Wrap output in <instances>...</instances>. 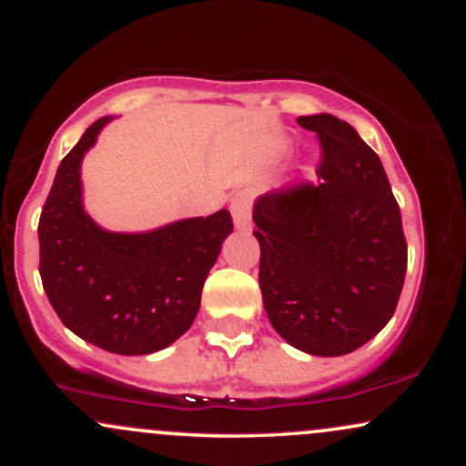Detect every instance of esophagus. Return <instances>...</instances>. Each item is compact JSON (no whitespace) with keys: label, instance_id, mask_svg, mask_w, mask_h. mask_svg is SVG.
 <instances>
[{"label":"esophagus","instance_id":"34e87169","mask_svg":"<svg viewBox=\"0 0 466 466\" xmlns=\"http://www.w3.org/2000/svg\"><path fill=\"white\" fill-rule=\"evenodd\" d=\"M251 201H254V195H251L249 190H238L237 195L232 197V203H229V210H232L234 223H237L238 229H248L249 228Z\"/></svg>","mask_w":466,"mask_h":466}]
</instances>
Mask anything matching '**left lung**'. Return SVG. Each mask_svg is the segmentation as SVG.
<instances>
[{
    "mask_svg": "<svg viewBox=\"0 0 466 466\" xmlns=\"http://www.w3.org/2000/svg\"><path fill=\"white\" fill-rule=\"evenodd\" d=\"M318 136L319 184L258 197V282L276 333L309 355L357 350L390 322L408 269V240L379 155L349 122L300 116Z\"/></svg>",
    "mask_w": 466,
    "mask_h": 466,
    "instance_id": "left-lung-1",
    "label": "left lung"
}]
</instances>
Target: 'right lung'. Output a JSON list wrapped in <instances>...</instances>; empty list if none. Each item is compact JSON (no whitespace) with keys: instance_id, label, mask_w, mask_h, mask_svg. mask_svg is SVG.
Instances as JSON below:
<instances>
[{"instance_id":"right-lung-1","label":"right lung","mask_w":466,"mask_h":466,"mask_svg":"<svg viewBox=\"0 0 466 466\" xmlns=\"http://www.w3.org/2000/svg\"><path fill=\"white\" fill-rule=\"evenodd\" d=\"M109 120H96L58 166L39 218V274L72 333L116 355H148L190 329L234 223L218 210L144 234L96 226L80 201V162Z\"/></svg>"}]
</instances>
